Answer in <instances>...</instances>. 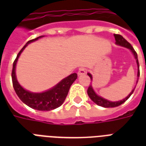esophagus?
Instances as JSON below:
<instances>
[{"label":"esophagus","mask_w":146,"mask_h":146,"mask_svg":"<svg viewBox=\"0 0 146 146\" xmlns=\"http://www.w3.org/2000/svg\"><path fill=\"white\" fill-rule=\"evenodd\" d=\"M86 69L85 68V67H80L79 69V70H78V75H83V74L86 73Z\"/></svg>","instance_id":"esophagus-1"}]
</instances>
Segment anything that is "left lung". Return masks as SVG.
<instances>
[{
	"label": "left lung",
	"mask_w": 146,
	"mask_h": 146,
	"mask_svg": "<svg viewBox=\"0 0 146 146\" xmlns=\"http://www.w3.org/2000/svg\"><path fill=\"white\" fill-rule=\"evenodd\" d=\"M113 36H114V38H115L116 44H119V45H120V46L126 47V48H127L130 49V50H132V52L133 53L134 56H135V58L136 59L137 66H138V74H137V76L139 77V64L137 53L135 51V50H134L133 48L132 47L131 44H129V42H127V40L125 39L122 35H119V34H114ZM88 75H89V76L92 80V76L91 74H90V73H88ZM133 92H134V89H133V91L131 92V93L129 94V96H127L126 98L121 100V101H119V102H110V101H108V100L104 99V98H103L97 96V95L96 94V92H94L93 89H92V87L91 85H90V86H89V88H88L87 93H88V96H89V98H91V99L92 100V101H93L96 104H98V105L104 107V108H114V107L120 106V104H122L123 103H124V102H126V101H127L129 97H130V96L133 94Z\"/></svg>",
	"instance_id": "obj_1"
}]
</instances>
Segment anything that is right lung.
Segmentation results:
<instances>
[{"mask_svg":"<svg viewBox=\"0 0 146 146\" xmlns=\"http://www.w3.org/2000/svg\"><path fill=\"white\" fill-rule=\"evenodd\" d=\"M42 37V35L36 38H34V39L29 40L26 43V45L18 53L17 58L15 59L13 64L11 76H12L13 89L22 102L25 103L26 105H28L29 107L38 110V111H50V110L57 108L64 103V100L68 94L69 89L70 88L71 85L73 84V82L77 78V74L76 73L71 74L63 80H61L54 88L48 91L42 92V93H33L30 92L26 91L19 84V82H17L16 73H15V68H16V64H17L18 57H19V55L22 51L24 50V48L27 46V44L31 42H35L39 38Z\"/></svg>","mask_w":146,"mask_h":146,"instance_id":"1","label":"right lung"}]
</instances>
